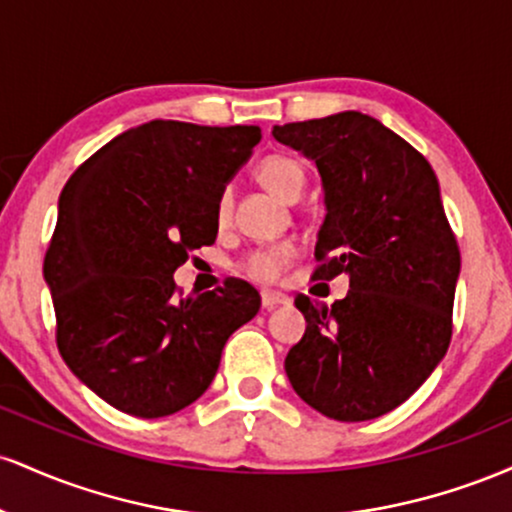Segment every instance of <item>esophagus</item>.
I'll return each mask as SVG.
<instances>
[{"instance_id": "1", "label": "esophagus", "mask_w": 512, "mask_h": 512, "mask_svg": "<svg viewBox=\"0 0 512 512\" xmlns=\"http://www.w3.org/2000/svg\"><path fill=\"white\" fill-rule=\"evenodd\" d=\"M291 298L289 296H281V293H262V308L264 310H274L279 305H289Z\"/></svg>"}]
</instances>
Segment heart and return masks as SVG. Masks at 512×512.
<instances>
[{
	"label": "heart",
	"mask_w": 512,
	"mask_h": 512,
	"mask_svg": "<svg viewBox=\"0 0 512 512\" xmlns=\"http://www.w3.org/2000/svg\"><path fill=\"white\" fill-rule=\"evenodd\" d=\"M257 178L269 192L276 197L286 199V202H296L303 195L305 187V168L296 158L291 156H269L264 158L257 168ZM231 219V192H221L219 202H216V223L226 226ZM298 257V248L289 240L274 245H264L248 252L240 262V272L257 284H276L284 276L286 269L291 267L293 260Z\"/></svg>",
	"instance_id": "obj_1"
}]
</instances>
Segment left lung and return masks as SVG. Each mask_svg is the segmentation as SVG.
<instances>
[{
  "label": "left lung",
  "mask_w": 512,
  "mask_h": 512,
  "mask_svg": "<svg viewBox=\"0 0 512 512\" xmlns=\"http://www.w3.org/2000/svg\"><path fill=\"white\" fill-rule=\"evenodd\" d=\"M272 134L322 178L315 276H349V293L330 308L296 298L308 327L286 375L330 419H378L426 383L450 346L460 250L438 178L414 146L356 110Z\"/></svg>",
  "instance_id": "1"
}]
</instances>
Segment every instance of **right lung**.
I'll return each instance as SVG.
<instances>
[{
    "label": "right lung",
    "instance_id": "right-lung-1",
    "mask_svg": "<svg viewBox=\"0 0 512 512\" xmlns=\"http://www.w3.org/2000/svg\"><path fill=\"white\" fill-rule=\"evenodd\" d=\"M255 125L151 120L117 134L64 185L43 274L57 349L110 407L158 419L207 392L228 337L260 310L245 281L175 296L173 274L219 233L216 202Z\"/></svg>",
    "mask_w": 512,
    "mask_h": 512
}]
</instances>
